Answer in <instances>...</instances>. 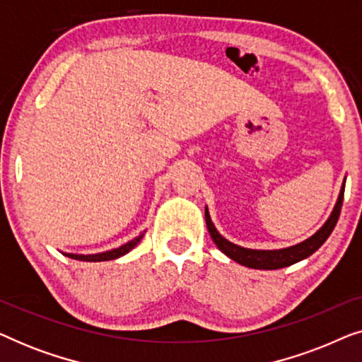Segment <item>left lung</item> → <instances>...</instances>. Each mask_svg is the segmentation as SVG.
<instances>
[{
    "label": "left lung",
    "instance_id": "obj_1",
    "mask_svg": "<svg viewBox=\"0 0 362 362\" xmlns=\"http://www.w3.org/2000/svg\"><path fill=\"white\" fill-rule=\"evenodd\" d=\"M344 185H346V180L343 181V186H341L338 201H336L333 211H331V214L328 219H326L325 224L321 226L313 235L296 245L285 247V249H276V250H255V249H245V247L232 244L230 240H227L226 237H222L219 234V230L216 229V226L212 224L209 211H207L206 207L204 214H206L207 230H209V234L212 237V240H214V244L217 245V249L224 252L229 259L237 262V264L249 267V269H259V270L284 269V267L293 265L296 262L310 257L313 252L318 250L320 247L325 244L326 239L331 235L336 222L339 219L341 206H343V197H344Z\"/></svg>",
    "mask_w": 362,
    "mask_h": 362
}]
</instances>
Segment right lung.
Here are the masks:
<instances>
[{"instance_id":"1","label":"right lung","mask_w":362,"mask_h":362,"mask_svg":"<svg viewBox=\"0 0 362 362\" xmlns=\"http://www.w3.org/2000/svg\"><path fill=\"white\" fill-rule=\"evenodd\" d=\"M143 234L145 232H141L140 235L135 237V239H132L130 242H127V244H123L120 247H117V249H112V250H107V252H100V254H88V255H83V254H62L69 257V259H74V260H82V262H107V260H115L118 257L125 255L130 252L132 249H135V247L140 244V240L143 239Z\"/></svg>"}]
</instances>
